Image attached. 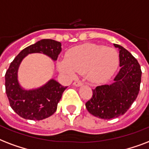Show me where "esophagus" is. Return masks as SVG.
<instances>
[{"instance_id":"esophagus-1","label":"esophagus","mask_w":149,"mask_h":149,"mask_svg":"<svg viewBox=\"0 0 149 149\" xmlns=\"http://www.w3.org/2000/svg\"><path fill=\"white\" fill-rule=\"evenodd\" d=\"M73 85H74V86H76V87H79V86H81L83 84L81 82V81H74V82L73 83Z\"/></svg>"}]
</instances>
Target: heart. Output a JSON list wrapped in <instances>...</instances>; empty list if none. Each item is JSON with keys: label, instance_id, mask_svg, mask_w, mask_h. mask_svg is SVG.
Instances as JSON below:
<instances>
[{"label": "heart", "instance_id": "b5f03b06", "mask_svg": "<svg viewBox=\"0 0 149 149\" xmlns=\"http://www.w3.org/2000/svg\"><path fill=\"white\" fill-rule=\"evenodd\" d=\"M119 65L116 49L94 43H84L67 52L66 58L56 61L61 73L74 77L77 72L85 73L92 83H102L111 78Z\"/></svg>", "mask_w": 149, "mask_h": 149}]
</instances>
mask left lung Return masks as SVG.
Returning <instances> with one entry per match:
<instances>
[{
  "mask_svg": "<svg viewBox=\"0 0 149 149\" xmlns=\"http://www.w3.org/2000/svg\"><path fill=\"white\" fill-rule=\"evenodd\" d=\"M120 69L110 85H100L93 89V97L85 103L88 111L99 118L109 120L127 111L138 96L141 70L132 54L118 44Z\"/></svg>",
  "mask_w": 149,
  "mask_h": 149,
  "instance_id": "8db88e82",
  "label": "left lung"
}]
</instances>
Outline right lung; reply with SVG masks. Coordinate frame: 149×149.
Returning <instances> with one entry per match:
<instances>
[{
  "label": "right lung",
  "instance_id": "1",
  "mask_svg": "<svg viewBox=\"0 0 149 149\" xmlns=\"http://www.w3.org/2000/svg\"><path fill=\"white\" fill-rule=\"evenodd\" d=\"M61 50L60 42L43 39L22 49L11 63L5 74V89L10 106L21 117L41 120L53 115L67 88L52 78L40 87L25 89L18 78V68L22 60L29 54H42L55 61Z\"/></svg>",
  "mask_w": 149,
  "mask_h": 149
}]
</instances>
